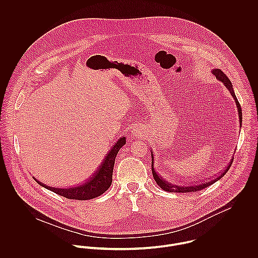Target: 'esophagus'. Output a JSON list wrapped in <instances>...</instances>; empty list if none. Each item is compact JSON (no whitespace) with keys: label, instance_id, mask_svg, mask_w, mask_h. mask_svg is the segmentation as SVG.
<instances>
[{"label":"esophagus","instance_id":"esophagus-1","mask_svg":"<svg viewBox=\"0 0 258 258\" xmlns=\"http://www.w3.org/2000/svg\"><path fill=\"white\" fill-rule=\"evenodd\" d=\"M131 132L134 137H141L143 135V130L139 125H134Z\"/></svg>","mask_w":258,"mask_h":258}]
</instances>
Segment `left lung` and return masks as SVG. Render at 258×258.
Wrapping results in <instances>:
<instances>
[{
	"label": "left lung",
	"instance_id": "obj_1",
	"mask_svg": "<svg viewBox=\"0 0 258 258\" xmlns=\"http://www.w3.org/2000/svg\"><path fill=\"white\" fill-rule=\"evenodd\" d=\"M212 73L217 77L218 80H220V81H221V82L224 84V86L229 90L230 94L232 95V97H233V99H234V101H235V103H236V107H237V111H238V117H239V124H240V127H241V122H242V112H241V107H240V104H239V102H238V100H237L235 94H234V91H233L232 84H231L230 80H229L228 77H227L225 74H223L221 70H219V69H218V70H213ZM151 156H152V174H153L154 180L156 181V183L158 184V185H159L161 188H163V189L166 190V191H170V192H194V191L201 190V189H203V188H205V187H207V186L214 184L215 182L221 180V178L226 174V172L229 170V168H230V166H231V164H232V161H233V159H231L230 162H229V164L227 165V167L224 168L221 173L220 172V174H218L217 177H215V179L212 180V181H207V182H204V183H202V184H197V183H196V184H191V185H190V184H187V185H179V184H172V183H170V182H168L167 180H165L162 176H160V175L155 171L154 165H153V164H154V154H153L152 148H151Z\"/></svg>",
	"mask_w": 258,
	"mask_h": 258
}]
</instances>
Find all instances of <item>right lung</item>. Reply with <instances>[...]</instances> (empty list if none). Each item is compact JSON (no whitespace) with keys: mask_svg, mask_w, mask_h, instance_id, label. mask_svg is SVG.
<instances>
[{"mask_svg":"<svg viewBox=\"0 0 258 258\" xmlns=\"http://www.w3.org/2000/svg\"><path fill=\"white\" fill-rule=\"evenodd\" d=\"M126 144V138L122 137L120 138L117 143L111 148L108 154L105 156L103 162L98 167V169L95 171V173L86 181L80 184H77L74 187H68V188H58L53 187L49 185H45L41 182L37 181L36 178H34L38 184L41 186L67 199L71 200H79V201H85V200H91L94 199L103 192H105L112 183V174H113V167L115 163V158L119 152V150Z\"/></svg>","mask_w":258,"mask_h":258,"instance_id":"add662e5","label":"right lung"}]
</instances>
